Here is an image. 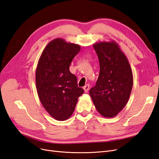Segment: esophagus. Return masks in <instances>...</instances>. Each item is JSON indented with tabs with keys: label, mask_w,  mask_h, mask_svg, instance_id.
<instances>
[{
	"label": "esophagus",
	"mask_w": 159,
	"mask_h": 159,
	"mask_svg": "<svg viewBox=\"0 0 159 159\" xmlns=\"http://www.w3.org/2000/svg\"><path fill=\"white\" fill-rule=\"evenodd\" d=\"M83 89H84L85 93H88V90L89 89V84H86L84 87L83 88Z\"/></svg>",
	"instance_id": "1"
}]
</instances>
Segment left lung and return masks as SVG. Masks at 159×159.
Returning a JSON list of instances; mask_svg holds the SVG:
<instances>
[{
  "label": "left lung",
  "instance_id": "obj_1",
  "mask_svg": "<svg viewBox=\"0 0 159 159\" xmlns=\"http://www.w3.org/2000/svg\"><path fill=\"white\" fill-rule=\"evenodd\" d=\"M99 61V75L89 95L98 111L113 117L127 103L133 84L131 66L126 56L114 40L93 45Z\"/></svg>",
  "mask_w": 159,
  "mask_h": 159
}]
</instances>
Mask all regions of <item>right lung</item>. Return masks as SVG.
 <instances>
[{"label":"right lung","instance_id":"obj_1","mask_svg":"<svg viewBox=\"0 0 159 159\" xmlns=\"http://www.w3.org/2000/svg\"><path fill=\"white\" fill-rule=\"evenodd\" d=\"M80 45L63 38L50 41L43 50L36 70V85L43 107L57 121H65L74 113L78 98L84 92L76 76L70 71Z\"/></svg>","mask_w":159,"mask_h":159}]
</instances>
